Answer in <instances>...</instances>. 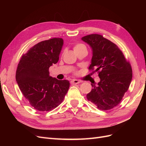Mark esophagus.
<instances>
[{"label":"esophagus","mask_w":146,"mask_h":146,"mask_svg":"<svg viewBox=\"0 0 146 146\" xmlns=\"http://www.w3.org/2000/svg\"><path fill=\"white\" fill-rule=\"evenodd\" d=\"M80 82H81L80 81H79L78 80H72L71 81H70V83H72V84H78Z\"/></svg>","instance_id":"1"}]
</instances>
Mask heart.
<instances>
[{
  "instance_id": "obj_1",
  "label": "heart",
  "mask_w": 146,
  "mask_h": 146,
  "mask_svg": "<svg viewBox=\"0 0 146 146\" xmlns=\"http://www.w3.org/2000/svg\"><path fill=\"white\" fill-rule=\"evenodd\" d=\"M83 47H85V45L83 44H80V43L77 44H76V45L74 46V50H77V49H80V48H83Z\"/></svg>"
}]
</instances>
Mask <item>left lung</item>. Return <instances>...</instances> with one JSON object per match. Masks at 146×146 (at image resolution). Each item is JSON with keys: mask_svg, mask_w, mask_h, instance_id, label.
I'll return each mask as SVG.
<instances>
[{"mask_svg": "<svg viewBox=\"0 0 146 146\" xmlns=\"http://www.w3.org/2000/svg\"><path fill=\"white\" fill-rule=\"evenodd\" d=\"M92 50L90 70L97 71L100 81L86 95L88 100L98 109L109 110L121 102L129 90L132 78V69L122 52L114 43L102 35L91 34L82 38Z\"/></svg>", "mask_w": 146, "mask_h": 146, "instance_id": "obj_1", "label": "left lung"}]
</instances>
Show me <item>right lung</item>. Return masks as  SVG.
<instances>
[{"mask_svg": "<svg viewBox=\"0 0 146 146\" xmlns=\"http://www.w3.org/2000/svg\"><path fill=\"white\" fill-rule=\"evenodd\" d=\"M63 44L62 38L42 41L23 54L17 65L16 80L25 98L35 110L49 111L62 102L69 90L67 80L49 76V68L56 64Z\"/></svg>", "mask_w": 146, "mask_h": 146, "instance_id": "add662e5", "label": "right lung"}]
</instances>
